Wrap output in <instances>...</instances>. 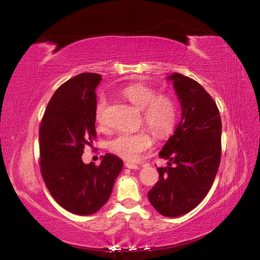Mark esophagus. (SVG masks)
I'll return each mask as SVG.
<instances>
[{
  "label": "esophagus",
  "instance_id": "esophagus-1",
  "mask_svg": "<svg viewBox=\"0 0 260 260\" xmlns=\"http://www.w3.org/2000/svg\"><path fill=\"white\" fill-rule=\"evenodd\" d=\"M125 166L127 168H131V170H137L138 168V166L136 164H133V162H129V161H126Z\"/></svg>",
  "mask_w": 260,
  "mask_h": 260
}]
</instances>
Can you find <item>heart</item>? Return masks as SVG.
<instances>
[{
    "label": "heart",
    "mask_w": 260,
    "mask_h": 260,
    "mask_svg": "<svg viewBox=\"0 0 260 260\" xmlns=\"http://www.w3.org/2000/svg\"><path fill=\"white\" fill-rule=\"evenodd\" d=\"M124 98L142 110V120L154 134L164 138L172 134L178 118V105L171 95L157 94L156 89L144 84H133L122 90ZM107 101L100 96L95 106V120L101 127L105 126ZM152 146L147 131L136 133L123 132L108 142L110 152L126 160H136L143 152Z\"/></svg>",
    "instance_id": "obj_1"
}]
</instances>
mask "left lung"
Masks as SVG:
<instances>
[{
    "mask_svg": "<svg viewBox=\"0 0 260 260\" xmlns=\"http://www.w3.org/2000/svg\"><path fill=\"white\" fill-rule=\"evenodd\" d=\"M182 104V119L160 150L168 166L157 168L159 180L148 199L166 217L182 216L207 195L221 158V118L206 89L190 77L174 73L168 77Z\"/></svg>",
    "mask_w": 260,
    "mask_h": 260,
    "instance_id": "obj_1",
    "label": "left lung"
}]
</instances>
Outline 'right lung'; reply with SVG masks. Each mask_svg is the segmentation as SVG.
Here are the masks:
<instances>
[{
	"label": "right lung",
	"mask_w": 260,
	"mask_h": 260,
	"mask_svg": "<svg viewBox=\"0 0 260 260\" xmlns=\"http://www.w3.org/2000/svg\"><path fill=\"white\" fill-rule=\"evenodd\" d=\"M102 77L82 73L59 86L42 117L40 168L44 183L58 205L76 215H90L110 198L123 161L106 154L100 165L84 164L86 145L96 138V87Z\"/></svg>",
	"instance_id": "right-lung-1"
}]
</instances>
